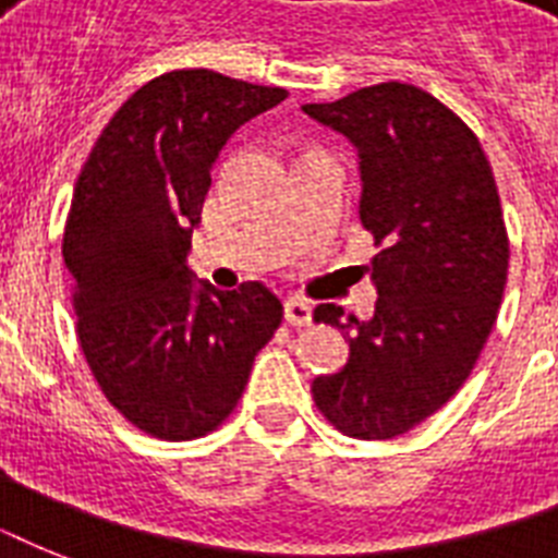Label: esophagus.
<instances>
[{"label":"esophagus","mask_w":558,"mask_h":558,"mask_svg":"<svg viewBox=\"0 0 558 558\" xmlns=\"http://www.w3.org/2000/svg\"><path fill=\"white\" fill-rule=\"evenodd\" d=\"M283 315H287V324H292V327H306L313 322V306L301 301V298H287L283 301Z\"/></svg>","instance_id":"esophagus-1"}]
</instances>
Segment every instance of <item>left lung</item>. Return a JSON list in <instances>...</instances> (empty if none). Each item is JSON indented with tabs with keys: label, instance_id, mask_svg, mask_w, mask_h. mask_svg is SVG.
<instances>
[{
	"label": "left lung",
	"instance_id": "1",
	"mask_svg": "<svg viewBox=\"0 0 558 558\" xmlns=\"http://www.w3.org/2000/svg\"><path fill=\"white\" fill-rule=\"evenodd\" d=\"M304 112L359 150V217L379 254L367 322L336 304L315 324L348 332V365L313 381L318 411L359 440H390L440 411L495 327L510 240L477 135L411 83H376Z\"/></svg>",
	"mask_w": 558,
	"mask_h": 558
}]
</instances>
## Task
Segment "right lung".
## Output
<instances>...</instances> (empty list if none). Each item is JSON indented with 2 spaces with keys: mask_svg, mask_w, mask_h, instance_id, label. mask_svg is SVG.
I'll use <instances>...</instances> for the list:
<instances>
[{
  "mask_svg": "<svg viewBox=\"0 0 558 558\" xmlns=\"http://www.w3.org/2000/svg\"><path fill=\"white\" fill-rule=\"evenodd\" d=\"M287 98L208 69L144 83L92 147L63 231L77 339L104 397L159 440L214 432L283 318L260 280L193 283V226L236 126Z\"/></svg>",
  "mask_w": 558,
  "mask_h": 558,
  "instance_id": "1",
  "label": "right lung"
}]
</instances>
